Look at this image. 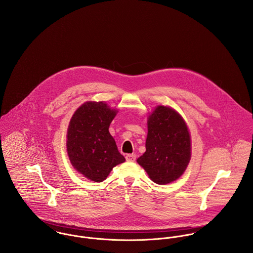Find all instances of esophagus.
<instances>
[{"instance_id":"1","label":"esophagus","mask_w":253,"mask_h":253,"mask_svg":"<svg viewBox=\"0 0 253 253\" xmlns=\"http://www.w3.org/2000/svg\"><path fill=\"white\" fill-rule=\"evenodd\" d=\"M126 160L127 162H135L136 160V156L134 154H128L126 156Z\"/></svg>"}]
</instances>
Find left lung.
Returning <instances> with one entry per match:
<instances>
[{"label":"left lung","instance_id":"obj_1","mask_svg":"<svg viewBox=\"0 0 253 253\" xmlns=\"http://www.w3.org/2000/svg\"><path fill=\"white\" fill-rule=\"evenodd\" d=\"M191 158L187 126L173 109L158 106L148 121L146 152L137 159L150 178L165 185L179 178Z\"/></svg>","mask_w":253,"mask_h":253}]
</instances>
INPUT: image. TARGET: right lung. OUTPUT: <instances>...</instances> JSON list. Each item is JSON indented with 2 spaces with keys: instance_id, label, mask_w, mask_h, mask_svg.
Masks as SVG:
<instances>
[{
  "instance_id": "add662e5",
  "label": "right lung",
  "mask_w": 253,
  "mask_h": 253,
  "mask_svg": "<svg viewBox=\"0 0 253 253\" xmlns=\"http://www.w3.org/2000/svg\"><path fill=\"white\" fill-rule=\"evenodd\" d=\"M117 111L104 102H86L73 115L67 152L73 167L84 177L101 182L114 167L126 161L109 132Z\"/></svg>"
}]
</instances>
